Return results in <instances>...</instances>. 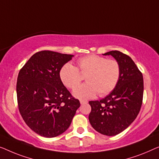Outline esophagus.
<instances>
[{
	"instance_id": "1",
	"label": "esophagus",
	"mask_w": 159,
	"mask_h": 159,
	"mask_svg": "<svg viewBox=\"0 0 159 159\" xmlns=\"http://www.w3.org/2000/svg\"><path fill=\"white\" fill-rule=\"evenodd\" d=\"M80 104H87V103H88V102L86 101V100L80 99Z\"/></svg>"
}]
</instances>
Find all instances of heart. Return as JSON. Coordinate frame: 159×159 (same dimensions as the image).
<instances>
[{
  "instance_id": "heart-1",
  "label": "heart",
  "mask_w": 159,
  "mask_h": 159,
  "mask_svg": "<svg viewBox=\"0 0 159 159\" xmlns=\"http://www.w3.org/2000/svg\"><path fill=\"white\" fill-rule=\"evenodd\" d=\"M86 75V84L73 91L75 97L83 99L93 98L97 93L104 97L111 93L119 82L121 67L114 59L97 55L84 56L78 60V68L70 62L66 63L60 70V78L66 87L73 89Z\"/></svg>"
}]
</instances>
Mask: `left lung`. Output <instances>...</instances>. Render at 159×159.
Here are the masks:
<instances>
[{"label": "left lung", "instance_id": "1", "mask_svg": "<svg viewBox=\"0 0 159 159\" xmlns=\"http://www.w3.org/2000/svg\"><path fill=\"white\" fill-rule=\"evenodd\" d=\"M121 67V75L115 89L99 101H90L89 122L93 129L104 135L113 136L125 130L139 113L143 97V78L135 62L120 51L106 52Z\"/></svg>", "mask_w": 159, "mask_h": 159}]
</instances>
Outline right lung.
Returning <instances> with one entry per match:
<instances>
[{
  "mask_svg": "<svg viewBox=\"0 0 159 159\" xmlns=\"http://www.w3.org/2000/svg\"><path fill=\"white\" fill-rule=\"evenodd\" d=\"M72 55L50 50L36 52L22 67L16 84L19 110L26 124L45 138L68 128L80 107L60 78V70Z\"/></svg>",
  "mask_w": 159,
  "mask_h": 159,
  "instance_id": "1",
  "label": "right lung"
}]
</instances>
